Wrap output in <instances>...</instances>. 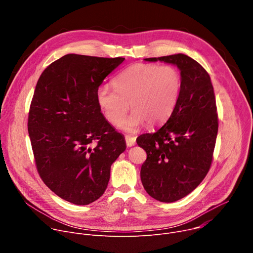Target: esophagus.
Instances as JSON below:
<instances>
[{"instance_id": "34e87169", "label": "esophagus", "mask_w": 253, "mask_h": 253, "mask_svg": "<svg viewBox=\"0 0 253 253\" xmlns=\"http://www.w3.org/2000/svg\"><path fill=\"white\" fill-rule=\"evenodd\" d=\"M125 141H126V145L128 147H131L133 145H135V142H136V138L130 135H126L125 136Z\"/></svg>"}]
</instances>
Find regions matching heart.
I'll list each match as a JSON object with an SVG mask.
<instances>
[{"instance_id": "1", "label": "heart", "mask_w": 253, "mask_h": 253, "mask_svg": "<svg viewBox=\"0 0 253 253\" xmlns=\"http://www.w3.org/2000/svg\"><path fill=\"white\" fill-rule=\"evenodd\" d=\"M113 85L98 88V105L108 121L120 126L130 102L133 111L123 127L135 131L145 122L154 126L168 119L181 90V75L171 65L137 63L118 74Z\"/></svg>"}]
</instances>
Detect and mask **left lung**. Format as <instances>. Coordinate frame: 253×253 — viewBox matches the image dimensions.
<instances>
[{
  "mask_svg": "<svg viewBox=\"0 0 253 253\" xmlns=\"http://www.w3.org/2000/svg\"><path fill=\"white\" fill-rule=\"evenodd\" d=\"M145 60L171 63L181 71V90L169 119L136 140L147 154L140 171L144 188L169 203L188 195L207 175L218 132L217 107L209 74L192 58L176 54Z\"/></svg>",
  "mask_w": 253,
  "mask_h": 253,
  "instance_id": "8db88e82",
  "label": "left lung"
}]
</instances>
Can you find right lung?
<instances>
[{
  "mask_svg": "<svg viewBox=\"0 0 253 253\" xmlns=\"http://www.w3.org/2000/svg\"><path fill=\"white\" fill-rule=\"evenodd\" d=\"M124 60L68 54L50 64L36 85L28 116L36 168L68 202L87 205L102 196L112 163L126 149L96 97Z\"/></svg>",
  "mask_w": 253,
  "mask_h": 253,
  "instance_id": "right-lung-1",
  "label": "right lung"
}]
</instances>
